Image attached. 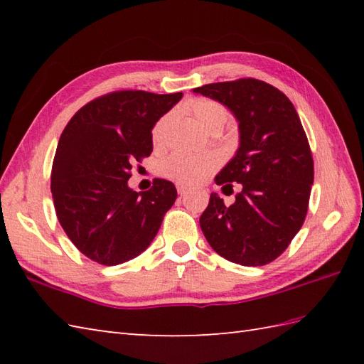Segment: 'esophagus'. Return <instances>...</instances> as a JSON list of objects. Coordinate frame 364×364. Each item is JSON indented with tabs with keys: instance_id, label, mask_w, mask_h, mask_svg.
<instances>
[{
	"instance_id": "esophagus-1",
	"label": "esophagus",
	"mask_w": 364,
	"mask_h": 364,
	"mask_svg": "<svg viewBox=\"0 0 364 364\" xmlns=\"http://www.w3.org/2000/svg\"><path fill=\"white\" fill-rule=\"evenodd\" d=\"M189 189V186L186 183H181V181H178L176 183V191H178V194L180 196H183V194H186V191Z\"/></svg>"
}]
</instances>
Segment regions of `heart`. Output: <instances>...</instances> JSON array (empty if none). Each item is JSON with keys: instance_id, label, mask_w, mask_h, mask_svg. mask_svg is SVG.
Listing matches in <instances>:
<instances>
[{"instance_id": "b5f03b06", "label": "heart", "mask_w": 364, "mask_h": 364, "mask_svg": "<svg viewBox=\"0 0 364 364\" xmlns=\"http://www.w3.org/2000/svg\"><path fill=\"white\" fill-rule=\"evenodd\" d=\"M189 111L194 115L196 120L205 129L210 131L211 128L220 127L228 122V111L225 106L208 98H197L189 103ZM170 122V114L162 115V117L154 123L151 131L153 142L159 145L164 141L166 131ZM220 164L219 154L215 153H203V154H192V153H173L161 164V172L172 180L181 183H198L203 181L205 178L210 176Z\"/></svg>"}]
</instances>
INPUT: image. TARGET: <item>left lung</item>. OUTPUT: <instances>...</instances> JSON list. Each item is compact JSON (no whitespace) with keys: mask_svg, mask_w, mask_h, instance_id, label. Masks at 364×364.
<instances>
[{"mask_svg":"<svg viewBox=\"0 0 364 364\" xmlns=\"http://www.w3.org/2000/svg\"><path fill=\"white\" fill-rule=\"evenodd\" d=\"M194 92L227 106L236 117L239 146L214 181L242 186L231 206L213 192L200 227L220 257L264 266L299 233L310 202L314 166L299 114L283 92L253 78L205 84Z\"/></svg>","mask_w":364,"mask_h":364,"instance_id":"8db88e82","label":"left lung"}]
</instances>
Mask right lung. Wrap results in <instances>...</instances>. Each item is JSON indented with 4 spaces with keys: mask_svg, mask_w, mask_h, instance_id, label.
<instances>
[{
    "mask_svg": "<svg viewBox=\"0 0 364 364\" xmlns=\"http://www.w3.org/2000/svg\"><path fill=\"white\" fill-rule=\"evenodd\" d=\"M181 92L158 95L119 90L82 106L60 134L51 168L56 215L82 255L117 266L141 255L176 200L173 183L128 186L134 162L153 151L151 129L180 102Z\"/></svg>",
    "mask_w": 364,
    "mask_h": 364,
    "instance_id": "add662e5",
    "label": "right lung"
}]
</instances>
